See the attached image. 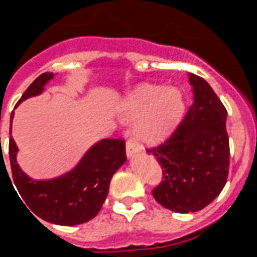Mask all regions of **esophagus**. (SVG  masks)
I'll return each mask as SVG.
<instances>
[{
  "label": "esophagus",
  "mask_w": 257,
  "mask_h": 257,
  "mask_svg": "<svg viewBox=\"0 0 257 257\" xmlns=\"http://www.w3.org/2000/svg\"><path fill=\"white\" fill-rule=\"evenodd\" d=\"M140 149L139 147L135 144V143L133 142V140H128L126 144V156L128 160H131V158H134V157L136 156V154L139 153Z\"/></svg>",
  "instance_id": "obj_1"
}]
</instances>
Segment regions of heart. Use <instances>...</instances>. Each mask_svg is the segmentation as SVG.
<instances>
[{"label":"heart","mask_w":257,"mask_h":257,"mask_svg":"<svg viewBox=\"0 0 257 257\" xmlns=\"http://www.w3.org/2000/svg\"><path fill=\"white\" fill-rule=\"evenodd\" d=\"M124 121H136L134 135L144 144H158L175 133L185 114V100L178 88L140 85L122 100Z\"/></svg>","instance_id":"1"}]
</instances>
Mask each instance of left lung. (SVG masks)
Returning a JSON list of instances; mask_svg holds the SVG:
<instances>
[{
    "label": "left lung",
    "instance_id": "obj_1",
    "mask_svg": "<svg viewBox=\"0 0 257 257\" xmlns=\"http://www.w3.org/2000/svg\"><path fill=\"white\" fill-rule=\"evenodd\" d=\"M193 104L165 144L149 149L163 169L165 180L154 199L178 213L205 208L225 187L229 171L226 109L205 79L189 73Z\"/></svg>",
    "mask_w": 257,
    "mask_h": 257
}]
</instances>
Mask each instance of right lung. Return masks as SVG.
<instances>
[{
    "mask_svg": "<svg viewBox=\"0 0 257 257\" xmlns=\"http://www.w3.org/2000/svg\"><path fill=\"white\" fill-rule=\"evenodd\" d=\"M54 76L47 72L37 77L20 97L17 106L29 97L42 94ZM13 118L14 112L11 121ZM18 151L17 143L10 136L11 172L14 184L23 199L22 202H26L29 212L32 210L40 219L65 226L83 224L96 216L108 196L113 175L126 162L123 140L101 139L90 147L72 170L56 178L36 180L29 178L18 165Z\"/></svg>",
    "mask_w": 257,
    "mask_h": 257,
    "instance_id": "add662e5",
    "label": "right lung"
}]
</instances>
